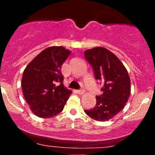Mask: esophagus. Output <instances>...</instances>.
Returning a JSON list of instances; mask_svg holds the SVG:
<instances>
[{
    "mask_svg": "<svg viewBox=\"0 0 155 155\" xmlns=\"http://www.w3.org/2000/svg\"><path fill=\"white\" fill-rule=\"evenodd\" d=\"M77 92H78V94H79V95H83V94H84L85 90H84V89H81V90H78Z\"/></svg>",
    "mask_w": 155,
    "mask_h": 155,
    "instance_id": "esophagus-1",
    "label": "esophagus"
}]
</instances>
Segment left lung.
<instances>
[{
    "mask_svg": "<svg viewBox=\"0 0 155 155\" xmlns=\"http://www.w3.org/2000/svg\"><path fill=\"white\" fill-rule=\"evenodd\" d=\"M96 80L104 83L102 95L96 96V105L84 112L96 121H108L123 109L130 95V79L123 63L106 48L97 47L84 51Z\"/></svg>",
    "mask_w": 155,
    "mask_h": 155,
    "instance_id": "1",
    "label": "left lung"
}]
</instances>
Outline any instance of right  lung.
<instances>
[{
  "label": "right lung",
  "instance_id": "obj_1",
  "mask_svg": "<svg viewBox=\"0 0 155 155\" xmlns=\"http://www.w3.org/2000/svg\"><path fill=\"white\" fill-rule=\"evenodd\" d=\"M71 51L65 47H50L27 65L22 78L25 99L37 117L50 118L63 110L72 93L63 85L61 67Z\"/></svg>",
  "mask_w": 155,
  "mask_h": 155
}]
</instances>
